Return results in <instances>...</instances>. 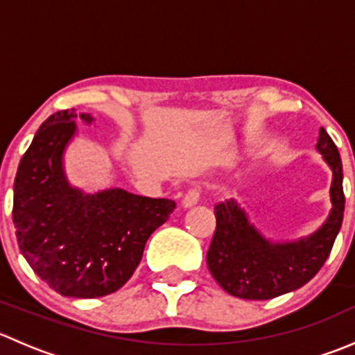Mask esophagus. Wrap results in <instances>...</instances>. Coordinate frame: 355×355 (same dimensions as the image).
Instances as JSON below:
<instances>
[{"label": "esophagus", "mask_w": 355, "mask_h": 355, "mask_svg": "<svg viewBox=\"0 0 355 355\" xmlns=\"http://www.w3.org/2000/svg\"><path fill=\"white\" fill-rule=\"evenodd\" d=\"M199 196H200V189L199 187H191L187 192H185L184 199H182V206H184V207L194 206V204L199 202Z\"/></svg>", "instance_id": "34e87169"}]
</instances>
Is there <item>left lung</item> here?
Here are the masks:
<instances>
[{
	"instance_id": "obj_1",
	"label": "left lung",
	"mask_w": 355,
	"mask_h": 355,
	"mask_svg": "<svg viewBox=\"0 0 355 355\" xmlns=\"http://www.w3.org/2000/svg\"><path fill=\"white\" fill-rule=\"evenodd\" d=\"M316 148L333 171L331 213L316 234L299 242L271 244L249 223L234 199L214 206L216 230L206 261L214 280L230 295L247 300L284 295L306 285L330 256L345 209L342 159L323 127Z\"/></svg>"
}]
</instances>
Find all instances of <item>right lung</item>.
I'll return each mask as SVG.
<instances>
[{
    "instance_id": "add662e5",
    "label": "right lung",
    "mask_w": 355,
    "mask_h": 355,
    "mask_svg": "<svg viewBox=\"0 0 355 355\" xmlns=\"http://www.w3.org/2000/svg\"><path fill=\"white\" fill-rule=\"evenodd\" d=\"M75 118L73 110L56 111L34 135L17 170L13 223L20 250L42 282L65 297L94 299L127 284L175 202L121 189L92 196L71 189L63 151ZM80 118L92 121L91 114Z\"/></svg>"
}]
</instances>
